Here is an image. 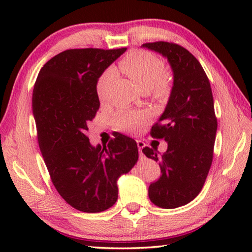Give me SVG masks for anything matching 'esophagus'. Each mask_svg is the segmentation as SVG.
<instances>
[{
	"mask_svg": "<svg viewBox=\"0 0 252 252\" xmlns=\"http://www.w3.org/2000/svg\"><path fill=\"white\" fill-rule=\"evenodd\" d=\"M136 144H138V149H139V152H140V158L143 160V153H142V149L146 147V143H144L143 141H141V140H138L136 141Z\"/></svg>",
	"mask_w": 252,
	"mask_h": 252,
	"instance_id": "obj_1",
	"label": "esophagus"
}]
</instances>
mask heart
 <instances>
[{
  "mask_svg": "<svg viewBox=\"0 0 252 252\" xmlns=\"http://www.w3.org/2000/svg\"><path fill=\"white\" fill-rule=\"evenodd\" d=\"M119 69L126 74L141 91L151 90L156 95L164 94L168 89L164 72L165 66L162 59L149 51H132L119 63ZM116 76L113 69H106L96 82V94L100 101L105 97L106 87ZM149 120L146 111L120 110L114 117V126L119 130L133 132Z\"/></svg>",
  "mask_w": 252,
  "mask_h": 252,
  "instance_id": "b5f03b06",
  "label": "heart"
}]
</instances>
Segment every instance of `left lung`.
Listing matches in <instances>:
<instances>
[{"label": "left lung", "instance_id": "8db88e82", "mask_svg": "<svg viewBox=\"0 0 252 252\" xmlns=\"http://www.w3.org/2000/svg\"><path fill=\"white\" fill-rule=\"evenodd\" d=\"M142 48L163 55L173 72L167 106L151 129L153 138L164 139L168 149L162 155L157 148L142 152L159 162L162 173L149 187L151 202L174 209L197 197L211 167L218 126L212 91L201 64L181 45L160 41Z\"/></svg>", "mask_w": 252, "mask_h": 252}]
</instances>
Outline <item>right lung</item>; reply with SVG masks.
I'll use <instances>...</instances> for the list:
<instances>
[{
    "instance_id": "right-lung-1",
    "label": "right lung",
    "mask_w": 252,
    "mask_h": 252,
    "mask_svg": "<svg viewBox=\"0 0 252 252\" xmlns=\"http://www.w3.org/2000/svg\"><path fill=\"white\" fill-rule=\"evenodd\" d=\"M126 48L72 49L40 70L32 96L37 141L55 189L79 211L101 212L116 203L118 179L139 158L133 139L117 133L93 147L88 125L100 108L96 82Z\"/></svg>"
}]
</instances>
